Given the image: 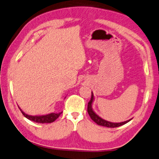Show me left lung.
I'll return each mask as SVG.
<instances>
[{
	"label": "left lung",
	"instance_id": "8db88e82",
	"mask_svg": "<svg viewBox=\"0 0 159 159\" xmlns=\"http://www.w3.org/2000/svg\"><path fill=\"white\" fill-rule=\"evenodd\" d=\"M91 93H92L91 98H90V100L89 101V102L88 103V112H89V115H90V118H91V119L94 121L97 125L103 126V127L114 128V127H120V126H122L123 125H125L126 123L129 122L130 120H132V118L129 120L125 121V122H109V121L105 120L104 119H102V118L99 117V116L93 111V110L92 105H93V101H94V95H93V92Z\"/></svg>",
	"mask_w": 159,
	"mask_h": 159
}]
</instances>
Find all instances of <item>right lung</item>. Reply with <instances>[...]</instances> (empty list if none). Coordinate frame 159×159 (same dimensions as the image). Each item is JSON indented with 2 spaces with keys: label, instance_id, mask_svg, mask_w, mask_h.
I'll return each instance as SVG.
<instances>
[{
  "label": "right lung",
  "instance_id": "obj_1",
  "mask_svg": "<svg viewBox=\"0 0 159 159\" xmlns=\"http://www.w3.org/2000/svg\"><path fill=\"white\" fill-rule=\"evenodd\" d=\"M19 107L20 110L21 112L22 113L25 117L27 118V119L32 121V122H37V123H52L53 122H54L58 117H59L60 115L61 114V112H59V113H55V112H52L49 113V114L45 115H27L26 113H25L22 110H21V108Z\"/></svg>",
  "mask_w": 159,
  "mask_h": 159
}]
</instances>
